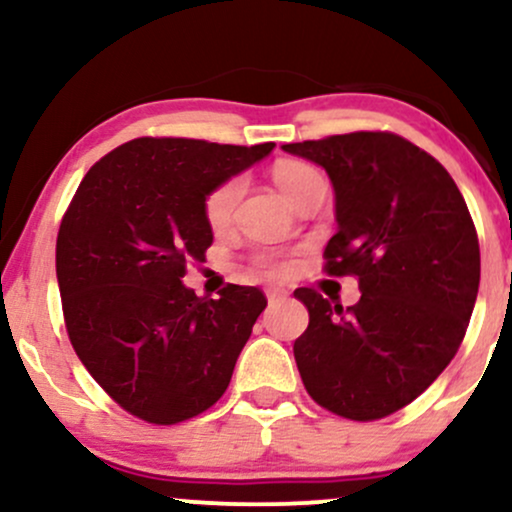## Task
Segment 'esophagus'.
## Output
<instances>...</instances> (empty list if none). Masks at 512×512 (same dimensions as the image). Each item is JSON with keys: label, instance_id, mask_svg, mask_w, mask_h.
Wrapping results in <instances>:
<instances>
[{"label": "esophagus", "instance_id": "34e87169", "mask_svg": "<svg viewBox=\"0 0 512 512\" xmlns=\"http://www.w3.org/2000/svg\"><path fill=\"white\" fill-rule=\"evenodd\" d=\"M289 298V289H284V286H274V289H267V301L269 303H281Z\"/></svg>", "mask_w": 512, "mask_h": 512}]
</instances>
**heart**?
<instances>
[{"instance_id":"1","label":"heart","mask_w":512,"mask_h":512,"mask_svg":"<svg viewBox=\"0 0 512 512\" xmlns=\"http://www.w3.org/2000/svg\"><path fill=\"white\" fill-rule=\"evenodd\" d=\"M317 180H322V175L317 173L313 166H308V163H301V161H281L279 166L274 168V182L279 185V190L284 192L291 204L296 202V199ZM240 192H243V182L238 178L221 182L216 190L209 192L207 202H204V216H207L211 228L226 226L228 219H231L233 209H236ZM260 264L264 269H269V272H284V269L289 267V264L274 255L260 257Z\"/></svg>"}]
</instances>
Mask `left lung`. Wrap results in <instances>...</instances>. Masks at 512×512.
Returning a JSON list of instances; mask_svg holds the SVG:
<instances>
[{
	"label": "left lung",
	"instance_id": "1",
	"mask_svg": "<svg viewBox=\"0 0 512 512\" xmlns=\"http://www.w3.org/2000/svg\"><path fill=\"white\" fill-rule=\"evenodd\" d=\"M327 170L337 233L325 272L358 276L361 301L293 296L308 330L293 344L305 390L351 421L414 402L460 349L479 291V238L455 180L431 154L392 132H351L284 144Z\"/></svg>",
	"mask_w": 512,
	"mask_h": 512
}]
</instances>
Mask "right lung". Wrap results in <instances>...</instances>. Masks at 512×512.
Wrapping results in <instances>:
<instances>
[{"mask_svg":"<svg viewBox=\"0 0 512 512\" xmlns=\"http://www.w3.org/2000/svg\"><path fill=\"white\" fill-rule=\"evenodd\" d=\"M272 149L142 137L81 180L57 233L64 322L93 380L137 419L180 424L231 383L267 298L236 284L199 298L182 276L214 243L209 192Z\"/></svg>","mask_w":512,"mask_h":512,"instance_id":"add662e5","label":"right lung"}]
</instances>
